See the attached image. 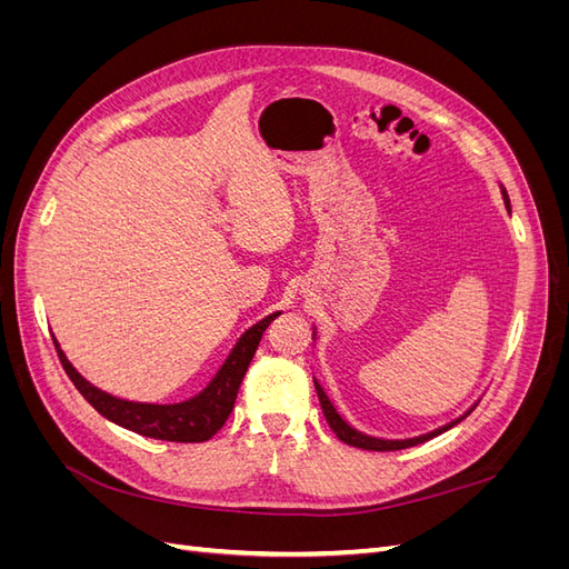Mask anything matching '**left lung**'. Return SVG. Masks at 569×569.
Instances as JSON below:
<instances>
[{
  "label": "left lung",
  "mask_w": 569,
  "mask_h": 569,
  "mask_svg": "<svg viewBox=\"0 0 569 569\" xmlns=\"http://www.w3.org/2000/svg\"><path fill=\"white\" fill-rule=\"evenodd\" d=\"M503 199H506V206H508V211H510V199H508V194L503 192ZM316 391H318V399H320V406H322V412H325V420H327V425L332 427V432L343 441V443H349V446H356V449H366V451H401V449H410V446H418V443H422V441H427V439H432V437H437V435H441V432H446V429H451L453 425H458L460 420H453L451 425H443V427H439V429H435V432H429V435H422V437H416V439H406V441H385V439H375V437H368V435H360V432H356L353 427H349L347 422L341 420V416L339 412L335 410V406L330 403V399H327L325 396V391H322V387L316 382ZM468 416H470V410H468Z\"/></svg>",
  "instance_id": "left-lung-1"
}]
</instances>
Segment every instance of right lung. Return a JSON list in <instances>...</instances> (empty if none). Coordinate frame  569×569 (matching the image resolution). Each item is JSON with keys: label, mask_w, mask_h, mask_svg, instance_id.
Wrapping results in <instances>:
<instances>
[{"label": "right lung", "mask_w": 569, "mask_h": 569, "mask_svg": "<svg viewBox=\"0 0 569 569\" xmlns=\"http://www.w3.org/2000/svg\"><path fill=\"white\" fill-rule=\"evenodd\" d=\"M278 316L280 313H272L266 320L253 325L251 330H247L242 339L237 341L232 353L228 356L226 366H222L220 372L213 377V382L199 396H194V399H189L184 403H173V406H153V403H134V401L116 399V396L92 387L88 380H82V377L76 372V368L68 363V358L59 349L57 339H54V347H57L61 366L66 375L71 377L76 389L84 396V401H88L97 412H101L107 420L126 429H132V432L142 437L197 443V441L211 439L218 429L226 425L228 416L234 408L239 385H242L244 372L258 349V341H261L266 327Z\"/></svg>", "instance_id": "add662e5"}]
</instances>
